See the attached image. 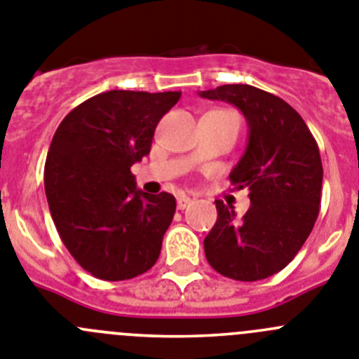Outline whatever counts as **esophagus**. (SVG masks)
<instances>
[{
	"label": "esophagus",
	"mask_w": 359,
	"mask_h": 359,
	"mask_svg": "<svg viewBox=\"0 0 359 359\" xmlns=\"http://www.w3.org/2000/svg\"><path fill=\"white\" fill-rule=\"evenodd\" d=\"M191 202H193V200L189 198V196H186V195H180L179 198H177V208H179L180 211H184V209H186V208H189V205H191Z\"/></svg>",
	"instance_id": "obj_1"
}]
</instances>
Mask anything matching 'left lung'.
<instances>
[{"mask_svg": "<svg viewBox=\"0 0 359 359\" xmlns=\"http://www.w3.org/2000/svg\"><path fill=\"white\" fill-rule=\"evenodd\" d=\"M243 112L248 143L232 168L236 189L247 187L250 208L236 218L232 205L216 200L215 227L203 250L216 272L234 280H259L280 272L308 240L320 211V151L299 112L270 93L229 83L200 91Z\"/></svg>", "mask_w": 359, "mask_h": 359, "instance_id": "left-lung-1", "label": "left lung"}]
</instances>
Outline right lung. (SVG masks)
Here are the masks:
<instances>
[{
	"label": "right lung",
	"instance_id": "add662e5",
	"mask_svg": "<svg viewBox=\"0 0 359 359\" xmlns=\"http://www.w3.org/2000/svg\"><path fill=\"white\" fill-rule=\"evenodd\" d=\"M179 98L180 91L102 93L73 109L51 140V218L71 256L98 279H132L159 259L175 196L137 189L130 168L150 154L157 123Z\"/></svg>",
	"mask_w": 359,
	"mask_h": 359
}]
</instances>
